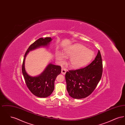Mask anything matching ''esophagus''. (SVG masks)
Segmentation results:
<instances>
[{
	"instance_id": "obj_1",
	"label": "esophagus",
	"mask_w": 125,
	"mask_h": 125,
	"mask_svg": "<svg viewBox=\"0 0 125 125\" xmlns=\"http://www.w3.org/2000/svg\"><path fill=\"white\" fill-rule=\"evenodd\" d=\"M66 72V69H65V68H62V69H61V73L63 74H65Z\"/></svg>"
}]
</instances>
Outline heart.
<instances>
[{
    "instance_id": "1",
    "label": "heart",
    "mask_w": 125,
    "mask_h": 125,
    "mask_svg": "<svg viewBox=\"0 0 125 125\" xmlns=\"http://www.w3.org/2000/svg\"><path fill=\"white\" fill-rule=\"evenodd\" d=\"M94 52L85 46L75 44L64 50V53H58L57 59L61 64L64 63L66 57H70L69 65L73 68H80L87 65L94 57Z\"/></svg>"
}]
</instances>
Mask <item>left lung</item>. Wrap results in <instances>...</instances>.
Here are the masks:
<instances>
[{
  "label": "left lung",
  "instance_id": "1",
  "mask_svg": "<svg viewBox=\"0 0 125 125\" xmlns=\"http://www.w3.org/2000/svg\"><path fill=\"white\" fill-rule=\"evenodd\" d=\"M103 62L98 51L94 60L87 66L67 72L65 78L66 89L69 95L75 99H82L90 95L101 80Z\"/></svg>",
  "mask_w": 125,
  "mask_h": 125
}]
</instances>
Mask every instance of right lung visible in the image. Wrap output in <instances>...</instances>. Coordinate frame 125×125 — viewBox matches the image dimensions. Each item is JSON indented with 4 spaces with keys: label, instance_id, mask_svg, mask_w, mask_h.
I'll list each match as a JSON object with an SVG mask.
<instances>
[{
    "label": "right lung",
    "instance_id": "1",
    "mask_svg": "<svg viewBox=\"0 0 125 125\" xmlns=\"http://www.w3.org/2000/svg\"><path fill=\"white\" fill-rule=\"evenodd\" d=\"M51 37L40 38L31 44L24 55L22 65V72L25 83L31 93L39 97H47L51 95L54 89V82L61 72V66L49 64L39 75L31 76L25 69V60L30 51L40 47H46L52 41Z\"/></svg>",
    "mask_w": 125,
    "mask_h": 125
}]
</instances>
